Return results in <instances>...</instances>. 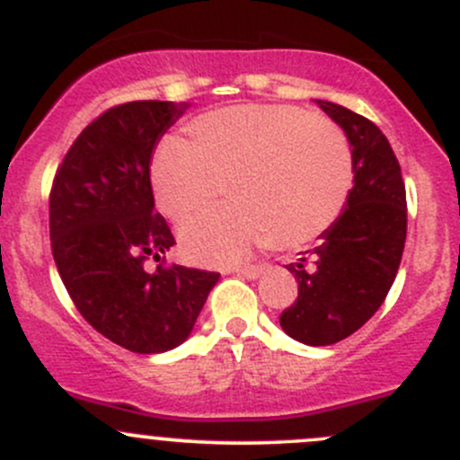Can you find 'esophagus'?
I'll use <instances>...</instances> for the list:
<instances>
[{
	"instance_id": "34e87169",
	"label": "esophagus",
	"mask_w": 460,
	"mask_h": 460,
	"mask_svg": "<svg viewBox=\"0 0 460 460\" xmlns=\"http://www.w3.org/2000/svg\"><path fill=\"white\" fill-rule=\"evenodd\" d=\"M234 273H238V276H244L249 278V280H256L264 273V267L262 264H252V267H240V269H234Z\"/></svg>"
}]
</instances>
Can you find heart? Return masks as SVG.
Wrapping results in <instances>:
<instances>
[{
    "label": "heart",
    "instance_id": "b5f03b06",
    "mask_svg": "<svg viewBox=\"0 0 460 460\" xmlns=\"http://www.w3.org/2000/svg\"><path fill=\"white\" fill-rule=\"evenodd\" d=\"M187 131L191 146L166 137L153 153L160 211L184 225L225 187L234 202L182 229V252L196 262H238L271 243L303 247L332 229L354 191V151L342 128L300 106H225Z\"/></svg>",
    "mask_w": 460,
    "mask_h": 460
}]
</instances>
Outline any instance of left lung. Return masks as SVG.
I'll return each mask as SVG.
<instances>
[{"label":"left lung","mask_w":460,"mask_h":460,"mask_svg":"<svg viewBox=\"0 0 460 460\" xmlns=\"http://www.w3.org/2000/svg\"><path fill=\"white\" fill-rule=\"evenodd\" d=\"M316 104L345 131L356 182L345 211L320 235L309 258L287 264L298 298L280 314V327L312 347L333 345L378 312L401 267L407 200L401 164L374 122L333 102Z\"/></svg>","instance_id":"left-lung-1"}]
</instances>
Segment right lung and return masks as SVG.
Returning <instances> with one entry per match:
<instances>
[{"instance_id": "obj_1", "label": "right lung", "mask_w": 460, "mask_h": 460, "mask_svg": "<svg viewBox=\"0 0 460 460\" xmlns=\"http://www.w3.org/2000/svg\"><path fill=\"white\" fill-rule=\"evenodd\" d=\"M187 109L140 100L104 111L68 148L50 189V249L68 296L95 332L136 354L187 341L220 278L164 264L175 238L153 211V151Z\"/></svg>"}]
</instances>
